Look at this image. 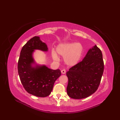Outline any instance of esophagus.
Masks as SVG:
<instances>
[{
	"mask_svg": "<svg viewBox=\"0 0 120 120\" xmlns=\"http://www.w3.org/2000/svg\"><path fill=\"white\" fill-rule=\"evenodd\" d=\"M61 73L62 74H66V70H65V69H63V70H61Z\"/></svg>",
	"mask_w": 120,
	"mask_h": 120,
	"instance_id": "obj_1",
	"label": "esophagus"
}]
</instances>
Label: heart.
<instances>
[{
  "mask_svg": "<svg viewBox=\"0 0 120 120\" xmlns=\"http://www.w3.org/2000/svg\"><path fill=\"white\" fill-rule=\"evenodd\" d=\"M56 51L59 55L64 58L65 64L69 66H74L78 63L82 58L84 48L80 43H62L58 46ZM52 56L54 60H59L54 51L52 52Z\"/></svg>",
  "mask_w": 120,
  "mask_h": 120,
  "instance_id": "obj_1",
  "label": "heart"
}]
</instances>
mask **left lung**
Segmentation results:
<instances>
[{"instance_id":"8db88e82","label":"left lung","mask_w":120,"mask_h":120,"mask_svg":"<svg viewBox=\"0 0 120 120\" xmlns=\"http://www.w3.org/2000/svg\"><path fill=\"white\" fill-rule=\"evenodd\" d=\"M104 68L102 53L95 45L82 61L67 72L68 96L74 99H82L94 94L101 83Z\"/></svg>"}]
</instances>
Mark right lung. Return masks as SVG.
Masks as SVG:
<instances>
[{"instance_id": "right-lung-1", "label": "right lung", "mask_w": 120, "mask_h": 120, "mask_svg": "<svg viewBox=\"0 0 120 120\" xmlns=\"http://www.w3.org/2000/svg\"><path fill=\"white\" fill-rule=\"evenodd\" d=\"M35 49L48 50L46 44L38 36L31 38L22 48L18 61V72L24 88L28 93L44 97L51 94L54 82L61 73L60 69H51L44 66L32 67V53Z\"/></svg>"}]
</instances>
